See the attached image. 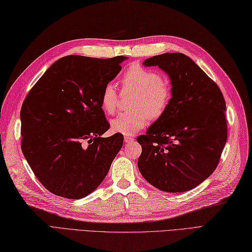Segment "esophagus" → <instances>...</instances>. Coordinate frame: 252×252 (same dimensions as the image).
<instances>
[{
	"label": "esophagus",
	"instance_id": "obj_1",
	"mask_svg": "<svg viewBox=\"0 0 252 252\" xmlns=\"http://www.w3.org/2000/svg\"><path fill=\"white\" fill-rule=\"evenodd\" d=\"M124 141H125V143H131V142H133V141H134V138L131 137V136H126L124 138Z\"/></svg>",
	"mask_w": 252,
	"mask_h": 252
}]
</instances>
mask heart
I'll use <instances>...</instances> for the list:
<instances>
[{
    "instance_id": "obj_1",
    "label": "heart",
    "mask_w": 252,
    "mask_h": 252,
    "mask_svg": "<svg viewBox=\"0 0 252 252\" xmlns=\"http://www.w3.org/2000/svg\"><path fill=\"white\" fill-rule=\"evenodd\" d=\"M123 90L134 93L130 102L131 111L116 115L110 122L111 130L124 136H132L144 128L152 120H158L167 111L172 91L162 81L160 73L139 64L132 65L122 78ZM118 103V93L112 84H106L100 96L101 109L112 114Z\"/></svg>"
}]
</instances>
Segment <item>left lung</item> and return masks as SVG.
<instances>
[{"instance_id":"obj_1","label":"left lung","mask_w":252,"mask_h":252,"mask_svg":"<svg viewBox=\"0 0 252 252\" xmlns=\"http://www.w3.org/2000/svg\"><path fill=\"white\" fill-rule=\"evenodd\" d=\"M171 82L170 105L145 134L138 159L140 173L165 192H185L210 176L226 142L225 101L218 85L183 53H163L146 59Z\"/></svg>"}]
</instances>
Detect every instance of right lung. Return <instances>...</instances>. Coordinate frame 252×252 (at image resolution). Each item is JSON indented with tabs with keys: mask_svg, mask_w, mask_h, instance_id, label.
I'll return each mask as SVG.
<instances>
[{
	"mask_svg": "<svg viewBox=\"0 0 252 252\" xmlns=\"http://www.w3.org/2000/svg\"><path fill=\"white\" fill-rule=\"evenodd\" d=\"M127 59L64 57L29 92L20 112L21 150L50 192L82 199L106 177L124 138L101 137L109 123L100 96Z\"/></svg>",
	"mask_w": 252,
	"mask_h": 252,
	"instance_id": "add662e5",
	"label": "right lung"
}]
</instances>
